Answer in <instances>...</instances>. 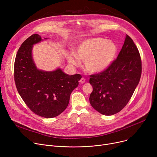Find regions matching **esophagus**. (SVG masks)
Listing matches in <instances>:
<instances>
[{
  "instance_id": "1",
  "label": "esophagus",
  "mask_w": 157,
  "mask_h": 157,
  "mask_svg": "<svg viewBox=\"0 0 157 157\" xmlns=\"http://www.w3.org/2000/svg\"><path fill=\"white\" fill-rule=\"evenodd\" d=\"M85 81H86V79H85L84 78H81V79L79 80V83H80L81 84H83V83H85Z\"/></svg>"
}]
</instances>
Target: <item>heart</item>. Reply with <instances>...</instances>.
I'll list each match as a JSON object with an SVG mask.
<instances>
[{"label": "heart", "mask_w": 157, "mask_h": 157, "mask_svg": "<svg viewBox=\"0 0 157 157\" xmlns=\"http://www.w3.org/2000/svg\"><path fill=\"white\" fill-rule=\"evenodd\" d=\"M118 48L116 43L103 37H93L85 40L77 47L76 54L67 55L69 62L78 65L84 61L85 69L92 74L101 73L108 69L116 59Z\"/></svg>", "instance_id": "heart-1"}]
</instances>
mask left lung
I'll list each match as a JSON object with an SVG mask.
<instances>
[{"label":"left lung","mask_w":157,"mask_h":157,"mask_svg":"<svg viewBox=\"0 0 157 157\" xmlns=\"http://www.w3.org/2000/svg\"><path fill=\"white\" fill-rule=\"evenodd\" d=\"M141 59L133 40L126 35L124 44L110 67L90 76L93 87L89 100L100 113L109 116L125 108L141 78Z\"/></svg>","instance_id":"obj_1"}]
</instances>
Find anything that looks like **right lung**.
Instances as JSON below:
<instances>
[{
	"mask_svg": "<svg viewBox=\"0 0 157 157\" xmlns=\"http://www.w3.org/2000/svg\"><path fill=\"white\" fill-rule=\"evenodd\" d=\"M41 40L39 35L33 34L21 45L14 62V81L20 95L30 109L40 117L51 118L67 108L70 95L78 87L81 76L69 75L60 68L53 71L38 69L32 52L33 45Z\"/></svg>",
	"mask_w": 157,
	"mask_h": 157,
	"instance_id": "obj_1",
	"label": "right lung"
}]
</instances>
